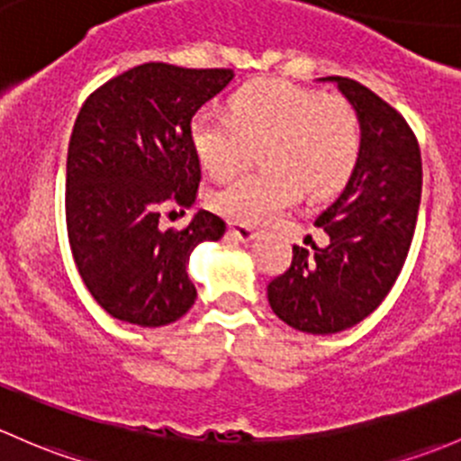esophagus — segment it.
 Instances as JSON below:
<instances>
[{
  "label": "esophagus",
  "instance_id": "obj_1",
  "mask_svg": "<svg viewBox=\"0 0 461 461\" xmlns=\"http://www.w3.org/2000/svg\"><path fill=\"white\" fill-rule=\"evenodd\" d=\"M229 235L235 237L237 241H241V244H249V241H253L255 237H258V232H255L250 226L246 224H230L229 226Z\"/></svg>",
  "mask_w": 461,
  "mask_h": 461
}]
</instances>
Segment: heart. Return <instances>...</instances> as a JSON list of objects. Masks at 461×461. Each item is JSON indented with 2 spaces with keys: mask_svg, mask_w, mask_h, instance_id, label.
Returning <instances> with one entry per match:
<instances>
[{
  "mask_svg": "<svg viewBox=\"0 0 461 461\" xmlns=\"http://www.w3.org/2000/svg\"><path fill=\"white\" fill-rule=\"evenodd\" d=\"M191 140L215 179L240 173L265 144L259 161L266 168L241 175L215 195L217 211L258 226L300 202L303 188L324 195L348 179L359 158V120L339 95L266 79L232 95L229 117L199 113Z\"/></svg>",
  "mask_w": 461,
  "mask_h": 461,
  "instance_id": "b5f03b06",
  "label": "heart"
}]
</instances>
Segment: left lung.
<instances>
[{
    "instance_id": "left-lung-1",
    "label": "left lung",
    "mask_w": 461,
    "mask_h": 461,
    "mask_svg": "<svg viewBox=\"0 0 461 461\" xmlns=\"http://www.w3.org/2000/svg\"><path fill=\"white\" fill-rule=\"evenodd\" d=\"M335 82L359 120V158L339 197L317 217L329 246H293L291 268L268 284L275 315L293 329L330 335L359 324L395 284L421 199V155L404 117L371 88Z\"/></svg>"
}]
</instances>
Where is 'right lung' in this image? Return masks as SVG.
<instances>
[{
  "label": "right lung",
  "mask_w": 461,
  "mask_h": 461,
  "mask_svg": "<svg viewBox=\"0 0 461 461\" xmlns=\"http://www.w3.org/2000/svg\"><path fill=\"white\" fill-rule=\"evenodd\" d=\"M232 77L230 68L150 61L99 86L75 120L66 229L90 295L115 320L155 329L195 303L188 258L224 235V220L199 211L186 229L164 230L159 217L197 202L191 122Z\"/></svg>",
  "instance_id": "1"
}]
</instances>
